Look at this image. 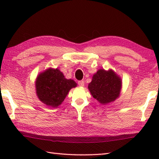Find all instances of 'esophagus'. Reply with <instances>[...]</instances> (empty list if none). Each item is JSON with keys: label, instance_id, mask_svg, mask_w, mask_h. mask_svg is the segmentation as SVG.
Segmentation results:
<instances>
[{"label": "esophagus", "instance_id": "34e87169", "mask_svg": "<svg viewBox=\"0 0 159 159\" xmlns=\"http://www.w3.org/2000/svg\"><path fill=\"white\" fill-rule=\"evenodd\" d=\"M78 84H79V85L80 87H83L84 85H85V83H84L83 80H80V81H79V83H78Z\"/></svg>", "mask_w": 159, "mask_h": 159}]
</instances>
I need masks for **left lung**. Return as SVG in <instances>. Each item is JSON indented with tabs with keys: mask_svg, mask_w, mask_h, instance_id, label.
<instances>
[{
	"mask_svg": "<svg viewBox=\"0 0 159 159\" xmlns=\"http://www.w3.org/2000/svg\"><path fill=\"white\" fill-rule=\"evenodd\" d=\"M121 86V79L113 70L100 69L93 75L88 89L94 98L104 105L120 97Z\"/></svg>",
	"mask_w": 159,
	"mask_h": 159,
	"instance_id": "8db88e82",
	"label": "left lung"
}]
</instances>
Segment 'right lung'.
I'll return each mask as SVG.
<instances>
[{
  "instance_id": "obj_1",
  "label": "right lung",
  "mask_w": 159,
  "mask_h": 159,
  "mask_svg": "<svg viewBox=\"0 0 159 159\" xmlns=\"http://www.w3.org/2000/svg\"><path fill=\"white\" fill-rule=\"evenodd\" d=\"M76 86L74 80L66 79L58 68L52 67L39 74L35 80L37 96L46 106L52 108L61 104L70 90Z\"/></svg>"
}]
</instances>
